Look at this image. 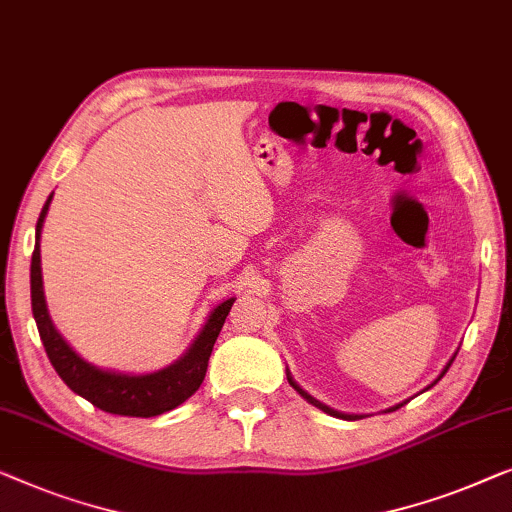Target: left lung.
Wrapping results in <instances>:
<instances>
[{
    "label": "left lung",
    "instance_id": "8db88e82",
    "mask_svg": "<svg viewBox=\"0 0 512 512\" xmlns=\"http://www.w3.org/2000/svg\"><path fill=\"white\" fill-rule=\"evenodd\" d=\"M455 357H457V352H455V355H452L450 357V362L448 364H445V369L441 371V376H438L436 380H434V383H431L429 387H434L436 383H438V380H441L443 376H445V373H448V369H450V364L452 362H455ZM287 383H290L292 387H294V390H297L299 394H301V397H304L308 403H311V406H315V408H320L322 410V413H327V415H331V417H341V420H362V417H366V415H357V413H341V410H336V408H329L327 406V403H322V401H318V399H315V397H311V394H308L306 390H301V387L297 385V383H294V378L290 376V371H287ZM429 387H427V390H429ZM403 403H406V401H403ZM403 403H397V406H392V408H387L385 410V413H392V410H397V408H401L403 406Z\"/></svg>",
    "mask_w": 512,
    "mask_h": 512
}]
</instances>
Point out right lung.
<instances>
[{"mask_svg":"<svg viewBox=\"0 0 512 512\" xmlns=\"http://www.w3.org/2000/svg\"><path fill=\"white\" fill-rule=\"evenodd\" d=\"M53 194L46 199L37 220V246L32 253L30 285H32V313L37 320L39 336L46 348V355L71 392L88 399L104 413L127 415V417H155L181 406L190 399L199 385L204 383L208 357H211L215 338L225 325L229 311H232L234 297L225 299L208 313L204 327L199 329L190 348H187L174 364L164 366L153 373H120L111 369L85 362L71 345L64 341L60 331L55 329L48 315L46 297H43V276H41V229L48 215V206Z\"/></svg>","mask_w":512,"mask_h":512,"instance_id":"obj_1","label":"right lung"}]
</instances>
